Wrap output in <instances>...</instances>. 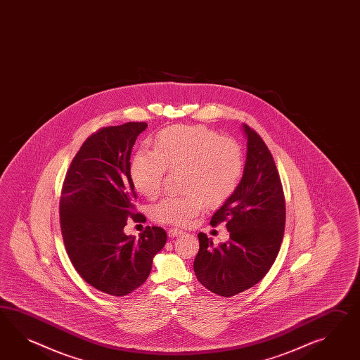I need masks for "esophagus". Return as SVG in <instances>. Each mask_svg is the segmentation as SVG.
Instances as JSON below:
<instances>
[{
	"instance_id": "34e87169",
	"label": "esophagus",
	"mask_w": 360,
	"mask_h": 360,
	"mask_svg": "<svg viewBox=\"0 0 360 360\" xmlns=\"http://www.w3.org/2000/svg\"><path fill=\"white\" fill-rule=\"evenodd\" d=\"M184 233V230H179V229H169V230H167V236H169V238L178 237V236H182Z\"/></svg>"
}]
</instances>
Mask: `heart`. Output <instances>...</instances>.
I'll list each match as a JSON object with an SVG mask.
<instances>
[{
  "label": "heart",
  "instance_id": "b5f03b06",
  "mask_svg": "<svg viewBox=\"0 0 360 360\" xmlns=\"http://www.w3.org/2000/svg\"><path fill=\"white\" fill-rule=\"evenodd\" d=\"M167 169H182L184 193L161 199L150 214L161 224L184 226L205 204L217 208L236 193L245 169L243 150L237 141L221 138L204 126H172L156 135L153 150L141 149L132 156V184L152 199L160 193Z\"/></svg>",
  "mask_w": 360,
  "mask_h": 360
}]
</instances>
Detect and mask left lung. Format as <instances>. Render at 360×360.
Segmentation results:
<instances>
[{"mask_svg": "<svg viewBox=\"0 0 360 360\" xmlns=\"http://www.w3.org/2000/svg\"><path fill=\"white\" fill-rule=\"evenodd\" d=\"M247 160L236 193L212 216V226L226 224L230 238L213 245L199 233L193 271L204 288L233 297L252 288L271 269L285 231L286 205L272 153L257 132L243 124Z\"/></svg>", "mask_w": 360, "mask_h": 360, "instance_id": "obj_1", "label": "left lung"}]
</instances>
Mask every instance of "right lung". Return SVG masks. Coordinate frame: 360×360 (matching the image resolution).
<instances>
[{"mask_svg": "<svg viewBox=\"0 0 360 360\" xmlns=\"http://www.w3.org/2000/svg\"><path fill=\"white\" fill-rule=\"evenodd\" d=\"M146 122L103 127L82 144L62 184L60 224L66 252L80 277L105 294L123 297L148 278L153 256L167 243V233L147 226L126 236L135 213L136 193L130 176L132 146Z\"/></svg>", "mask_w": 360, "mask_h": 360, "instance_id": "1", "label": "right lung"}]
</instances>
